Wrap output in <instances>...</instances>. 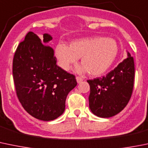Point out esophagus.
Masks as SVG:
<instances>
[{
    "instance_id": "obj_1",
    "label": "esophagus",
    "mask_w": 148,
    "mask_h": 148,
    "mask_svg": "<svg viewBox=\"0 0 148 148\" xmlns=\"http://www.w3.org/2000/svg\"><path fill=\"white\" fill-rule=\"evenodd\" d=\"M76 79H77V82L78 83H81L83 81V79L80 77H76Z\"/></svg>"
}]
</instances>
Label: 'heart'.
<instances>
[{
    "instance_id": "heart-1",
    "label": "heart",
    "mask_w": 148,
    "mask_h": 148,
    "mask_svg": "<svg viewBox=\"0 0 148 148\" xmlns=\"http://www.w3.org/2000/svg\"><path fill=\"white\" fill-rule=\"evenodd\" d=\"M118 53V46L114 40L100 37L86 38L77 40L69 47L58 44L55 54L58 65L69 71L81 58L79 71H88L89 74L97 77L104 74L114 63Z\"/></svg>"
}]
</instances>
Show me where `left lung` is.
<instances>
[{
	"label": "left lung",
	"mask_w": 148,
	"mask_h": 148,
	"mask_svg": "<svg viewBox=\"0 0 148 148\" xmlns=\"http://www.w3.org/2000/svg\"><path fill=\"white\" fill-rule=\"evenodd\" d=\"M134 79V58L128 53V57L106 76L87 80L92 112L101 118H109L121 112L131 98Z\"/></svg>",
	"instance_id": "1"
}]
</instances>
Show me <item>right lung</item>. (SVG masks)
Here are the masks:
<instances>
[{"mask_svg":"<svg viewBox=\"0 0 148 148\" xmlns=\"http://www.w3.org/2000/svg\"><path fill=\"white\" fill-rule=\"evenodd\" d=\"M29 32L18 44L13 59V79L17 97L24 110L39 120L48 121L65 110L67 95L77 86L75 76L56 65L54 51Z\"/></svg>","mask_w":148,"mask_h":148,"instance_id":"1","label":"right lung"}]
</instances>
